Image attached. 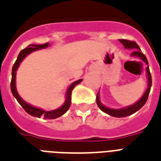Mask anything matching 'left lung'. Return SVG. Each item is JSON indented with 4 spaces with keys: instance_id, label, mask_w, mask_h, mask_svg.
<instances>
[{
    "instance_id": "8db88e82",
    "label": "left lung",
    "mask_w": 161,
    "mask_h": 161,
    "mask_svg": "<svg viewBox=\"0 0 161 161\" xmlns=\"http://www.w3.org/2000/svg\"><path fill=\"white\" fill-rule=\"evenodd\" d=\"M119 41L123 44L124 47L126 49H135V50L133 51L131 53V55L136 56V57H139V58H142L146 64H148V61H147V58H146V55L144 53L141 52V49H140L139 45L135 42V41H130V40H119ZM146 72H147V77H148V87L147 89L145 92L144 95L142 97V98L140 99L139 101L137 102L136 103H135L134 105L130 106L128 108H122V109H111V108H106L104 106L100 103V100H99V95L98 92L97 93V104L99 107V108L101 109L103 112H104L107 114L112 116V117H127V116H130V115L135 113L136 112H137L138 110H140L141 108L145 105V103H146L147 99H148L149 93H150V91H151V83H152V80H151V73H150V69H149V66H147L146 68Z\"/></svg>"
}]
</instances>
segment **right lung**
<instances>
[{"label": "right lung", "mask_w": 161, "mask_h": 161, "mask_svg": "<svg viewBox=\"0 0 161 161\" xmlns=\"http://www.w3.org/2000/svg\"><path fill=\"white\" fill-rule=\"evenodd\" d=\"M49 45V43H45L44 44H30L27 48L22 49L20 52H19V55L17 57L16 61L15 62L14 65L12 67V72H11V82H10V89H11V92H12L13 96L15 97L16 100L18 101V103L20 104L22 108H24V110L27 113H29L31 116H34V117H42L44 119H55L58 118V117H61L62 115H64L65 112L69 110V107L71 105V94L72 91L74 88V87L78 85V83H80L82 82V79H79V80L75 81L74 83H72L70 86L69 87L67 90V98H66V101H65L64 104L59 108L58 109H56V110L53 111H49V112H46V111H44L42 109H40V108H36L35 107H32L28 103H26L25 102H24L21 99V97H19V95L18 94L16 91V87H15V74H16V70L19 67V64L21 62L22 60L24 59L26 55H28L29 53L33 52V51L38 50V49H44L46 48L47 46Z\"/></svg>", "instance_id": "right-lung-1"}]
</instances>
